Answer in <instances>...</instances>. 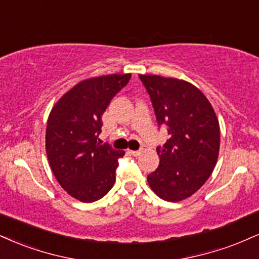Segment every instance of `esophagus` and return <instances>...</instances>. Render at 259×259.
Segmentation results:
<instances>
[{
    "label": "esophagus",
    "mask_w": 259,
    "mask_h": 259,
    "mask_svg": "<svg viewBox=\"0 0 259 259\" xmlns=\"http://www.w3.org/2000/svg\"><path fill=\"white\" fill-rule=\"evenodd\" d=\"M129 153L134 155V157H139V155L141 154V152H140V151H132V149H129Z\"/></svg>",
    "instance_id": "esophagus-1"
}]
</instances>
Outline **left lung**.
I'll list each match as a JSON object with an SVG mask.
<instances>
[{
  "mask_svg": "<svg viewBox=\"0 0 259 259\" xmlns=\"http://www.w3.org/2000/svg\"><path fill=\"white\" fill-rule=\"evenodd\" d=\"M154 108L158 125L170 139L158 146L159 166L149 187L166 201L191 197L211 176L220 151V124L205 95L186 80L139 74Z\"/></svg>",
  "mask_w": 259,
  "mask_h": 259,
  "instance_id": "obj_1",
  "label": "left lung"
}]
</instances>
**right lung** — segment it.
Returning <instances> with one entry per match:
<instances>
[{
	"label": "right lung",
	"mask_w": 259,
	"mask_h": 259,
	"mask_svg": "<svg viewBox=\"0 0 259 259\" xmlns=\"http://www.w3.org/2000/svg\"><path fill=\"white\" fill-rule=\"evenodd\" d=\"M132 74H108L74 85L53 107L46 151L53 174L71 197L93 202L110 192L124 152L101 145L102 114Z\"/></svg>",
	"instance_id": "1"
}]
</instances>
